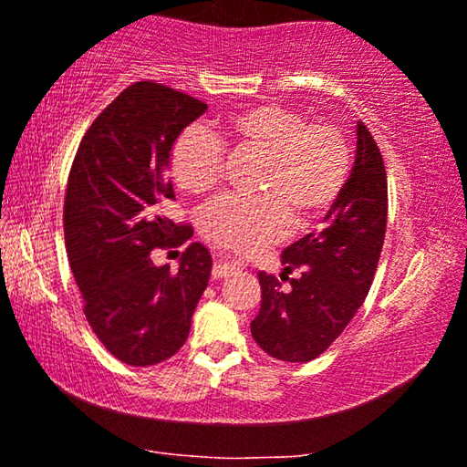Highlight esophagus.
Here are the masks:
<instances>
[{
    "label": "esophagus",
    "instance_id": "1",
    "mask_svg": "<svg viewBox=\"0 0 467 467\" xmlns=\"http://www.w3.org/2000/svg\"><path fill=\"white\" fill-rule=\"evenodd\" d=\"M242 267L238 264H227V261H216L213 265V278L221 280V278H229L234 274H238Z\"/></svg>",
    "mask_w": 467,
    "mask_h": 467
}]
</instances>
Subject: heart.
I'll list each match as a JSON object with an SVG mask.
<instances>
[{"mask_svg":"<svg viewBox=\"0 0 467 467\" xmlns=\"http://www.w3.org/2000/svg\"><path fill=\"white\" fill-rule=\"evenodd\" d=\"M225 149L261 157L254 191L225 195L202 213L206 240L235 254L257 253L291 225L327 214L353 170V142L334 120H310L296 108L254 104L229 114L210 133L200 125L181 131L170 150V171L178 189L203 197L219 187Z\"/></svg>","mask_w":467,"mask_h":467,"instance_id":"heart-1","label":"heart"}]
</instances>
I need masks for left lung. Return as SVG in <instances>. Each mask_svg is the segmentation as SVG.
Here are the masks:
<instances>
[{
	"label": "left lung",
	"mask_w": 467,
	"mask_h": 467,
	"mask_svg": "<svg viewBox=\"0 0 467 467\" xmlns=\"http://www.w3.org/2000/svg\"><path fill=\"white\" fill-rule=\"evenodd\" d=\"M387 170L366 123H357V159L342 195L312 232L283 253L280 280L261 272V310L251 334L280 361L323 355L347 329L372 286L387 232ZM296 273V277H289Z\"/></svg>",
	"instance_id": "8db88e82"
}]
</instances>
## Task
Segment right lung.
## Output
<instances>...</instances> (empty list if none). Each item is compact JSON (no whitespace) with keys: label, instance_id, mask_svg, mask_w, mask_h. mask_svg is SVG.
<instances>
[{"label":"right lung","instance_id":"obj_1","mask_svg":"<svg viewBox=\"0 0 467 467\" xmlns=\"http://www.w3.org/2000/svg\"><path fill=\"white\" fill-rule=\"evenodd\" d=\"M206 108L155 80L133 82L98 114L69 170L63 232L82 312L127 366L176 355L208 286L213 259L200 242L184 248L178 272L150 257L193 235L189 223L163 214L176 200L165 168L174 140Z\"/></svg>","mask_w":467,"mask_h":467}]
</instances>
